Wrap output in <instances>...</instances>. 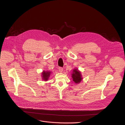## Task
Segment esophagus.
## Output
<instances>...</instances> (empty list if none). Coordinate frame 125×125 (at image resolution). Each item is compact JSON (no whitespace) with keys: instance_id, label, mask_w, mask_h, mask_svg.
Returning a JSON list of instances; mask_svg holds the SVG:
<instances>
[{"instance_id":"1","label":"esophagus","mask_w":125,"mask_h":125,"mask_svg":"<svg viewBox=\"0 0 125 125\" xmlns=\"http://www.w3.org/2000/svg\"><path fill=\"white\" fill-rule=\"evenodd\" d=\"M59 71L60 72V73H62L63 71V68H62V67H59Z\"/></svg>"}]
</instances>
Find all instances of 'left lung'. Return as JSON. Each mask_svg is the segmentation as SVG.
<instances>
[{"instance_id": "obj_1", "label": "left lung", "mask_w": 125, "mask_h": 125, "mask_svg": "<svg viewBox=\"0 0 125 125\" xmlns=\"http://www.w3.org/2000/svg\"><path fill=\"white\" fill-rule=\"evenodd\" d=\"M71 77L73 81L75 84L80 83L83 80L81 72L77 68H74L71 74Z\"/></svg>"}]
</instances>
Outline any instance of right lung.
<instances>
[{
    "label": "right lung",
    "instance_id": "obj_1",
    "mask_svg": "<svg viewBox=\"0 0 125 125\" xmlns=\"http://www.w3.org/2000/svg\"><path fill=\"white\" fill-rule=\"evenodd\" d=\"M52 71L49 70H43L42 73V81H48L51 75Z\"/></svg>",
    "mask_w": 125,
    "mask_h": 125
}]
</instances>
